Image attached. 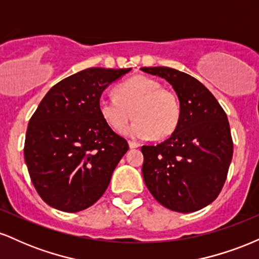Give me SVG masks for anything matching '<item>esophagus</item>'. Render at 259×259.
<instances>
[{
	"mask_svg": "<svg viewBox=\"0 0 259 259\" xmlns=\"http://www.w3.org/2000/svg\"><path fill=\"white\" fill-rule=\"evenodd\" d=\"M140 146V145L138 144V142L135 141H129V147L130 148H138Z\"/></svg>",
	"mask_w": 259,
	"mask_h": 259,
	"instance_id": "obj_1",
	"label": "esophagus"
}]
</instances>
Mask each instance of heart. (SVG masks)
Returning a JSON list of instances; mask_svg holds the SVG:
<instances>
[{"mask_svg":"<svg viewBox=\"0 0 259 259\" xmlns=\"http://www.w3.org/2000/svg\"><path fill=\"white\" fill-rule=\"evenodd\" d=\"M99 111L115 132H121L135 115L136 120L124 130L132 139L167 138L177 130L181 119L178 95L156 79L144 75L133 76L115 86L114 96L101 97Z\"/></svg>","mask_w":259,"mask_h":259,"instance_id":"b5f03b06","label":"heart"}]
</instances>
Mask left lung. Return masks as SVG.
Returning <instances> with one entry per match:
<instances>
[{"label": "left lung", "mask_w": 259, "mask_h": 259, "mask_svg": "<svg viewBox=\"0 0 259 259\" xmlns=\"http://www.w3.org/2000/svg\"><path fill=\"white\" fill-rule=\"evenodd\" d=\"M173 86L181 103L179 126L165 141L142 146V175L162 206L191 213L218 197L228 177L234 144L224 109L202 82L168 67L141 68Z\"/></svg>", "instance_id": "obj_1"}]
</instances>
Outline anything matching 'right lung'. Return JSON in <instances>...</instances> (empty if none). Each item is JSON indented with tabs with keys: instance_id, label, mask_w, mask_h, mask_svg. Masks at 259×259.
<instances>
[{
	"instance_id": "1",
	"label": "right lung",
	"mask_w": 259,
	"mask_h": 259,
	"mask_svg": "<svg viewBox=\"0 0 259 259\" xmlns=\"http://www.w3.org/2000/svg\"><path fill=\"white\" fill-rule=\"evenodd\" d=\"M127 69L89 68L56 84L29 121L24 158L32 185L49 206L79 212L105 194L129 150L101 117L99 100Z\"/></svg>"
}]
</instances>
